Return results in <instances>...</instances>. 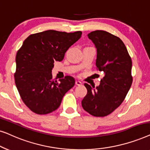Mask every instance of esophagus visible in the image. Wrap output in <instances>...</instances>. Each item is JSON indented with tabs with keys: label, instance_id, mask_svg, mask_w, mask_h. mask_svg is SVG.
<instances>
[{
	"label": "esophagus",
	"instance_id": "34e87169",
	"mask_svg": "<svg viewBox=\"0 0 150 150\" xmlns=\"http://www.w3.org/2000/svg\"><path fill=\"white\" fill-rule=\"evenodd\" d=\"M76 85H78V86H80V85H82V83L79 81H76Z\"/></svg>",
	"mask_w": 150,
	"mask_h": 150
}]
</instances>
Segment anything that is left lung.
<instances>
[{
	"instance_id": "1",
	"label": "left lung",
	"mask_w": 150,
	"mask_h": 150,
	"mask_svg": "<svg viewBox=\"0 0 150 150\" xmlns=\"http://www.w3.org/2000/svg\"><path fill=\"white\" fill-rule=\"evenodd\" d=\"M87 36L97 50V69L104 76L96 88L85 83L87 93L82 100V106L91 115L104 117L120 106L130 89L132 60L118 37L100 30Z\"/></svg>"
}]
</instances>
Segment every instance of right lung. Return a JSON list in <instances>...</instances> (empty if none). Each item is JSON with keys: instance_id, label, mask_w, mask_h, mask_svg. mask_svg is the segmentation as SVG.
<instances>
[{"instance_id": "add662e5", "label": "right lung", "mask_w": 150, "mask_h": 150, "mask_svg": "<svg viewBox=\"0 0 150 150\" xmlns=\"http://www.w3.org/2000/svg\"><path fill=\"white\" fill-rule=\"evenodd\" d=\"M81 31L66 33L48 30L32 34L24 41L16 57L15 83L22 101L33 112L46 115L60 106L75 80L66 76L52 80L54 61H61L71 45L81 38Z\"/></svg>"}]
</instances>
